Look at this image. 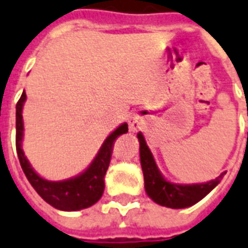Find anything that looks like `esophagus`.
I'll list each match as a JSON object with an SVG mask.
<instances>
[{"instance_id":"esophagus-1","label":"esophagus","mask_w":248,"mask_h":248,"mask_svg":"<svg viewBox=\"0 0 248 248\" xmlns=\"http://www.w3.org/2000/svg\"><path fill=\"white\" fill-rule=\"evenodd\" d=\"M128 123H129V128H131V131H137V129H140V128L142 126L144 120H142V117L140 116L139 113H135V115H132V116L129 117Z\"/></svg>"}]
</instances>
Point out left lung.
I'll list each match as a JSON object with an SVG mask.
<instances>
[{
    "label": "left lung",
    "mask_w": 248,
    "mask_h": 248,
    "mask_svg": "<svg viewBox=\"0 0 248 248\" xmlns=\"http://www.w3.org/2000/svg\"><path fill=\"white\" fill-rule=\"evenodd\" d=\"M137 137L140 140V158L144 172L145 191L153 202L159 205L172 208V209H180V208L193 205L204 199L219 183V180L225 174L222 172L218 178L210 180L208 183L175 184L167 182L158 170L152 153L145 142L144 136L139 133Z\"/></svg>",
    "instance_id": "1"
}]
</instances>
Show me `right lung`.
<instances>
[{
	"label": "right lung",
	"instance_id": "add662e5",
	"mask_svg": "<svg viewBox=\"0 0 248 248\" xmlns=\"http://www.w3.org/2000/svg\"><path fill=\"white\" fill-rule=\"evenodd\" d=\"M26 100V93L23 91L16 103V145L20 166L29 179L33 189L40 195L44 202L60 210H79L94 205L99 200L104 191V175L112 157L113 142L119 136L128 132V124L124 123L106 139L98 155L93 161L90 167L85 172L72 179L62 182H51L40 178L32 167L30 166L22 150V137H23V120L22 108Z\"/></svg>",
	"mask_w": 248,
	"mask_h": 248
}]
</instances>
